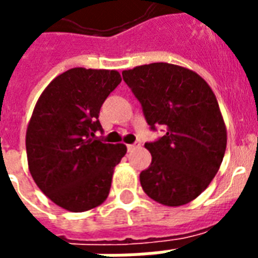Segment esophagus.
<instances>
[{"instance_id": "1", "label": "esophagus", "mask_w": 258, "mask_h": 258, "mask_svg": "<svg viewBox=\"0 0 258 258\" xmlns=\"http://www.w3.org/2000/svg\"><path fill=\"white\" fill-rule=\"evenodd\" d=\"M139 147H141V143H134V145H128L127 146V150H128L130 153H131V151H134V150L135 149H139Z\"/></svg>"}]
</instances>
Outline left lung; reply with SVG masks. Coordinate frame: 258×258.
I'll use <instances>...</instances> for the list:
<instances>
[{"label": "left lung", "instance_id": "1", "mask_svg": "<svg viewBox=\"0 0 258 258\" xmlns=\"http://www.w3.org/2000/svg\"><path fill=\"white\" fill-rule=\"evenodd\" d=\"M151 128L166 134L145 147L151 165L141 172L145 192L165 206H182L205 191L220 170L228 134L217 97L194 71L153 62L121 72Z\"/></svg>", "mask_w": 258, "mask_h": 258}]
</instances>
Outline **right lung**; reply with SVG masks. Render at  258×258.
Segmentation results:
<instances>
[{"mask_svg": "<svg viewBox=\"0 0 258 258\" xmlns=\"http://www.w3.org/2000/svg\"><path fill=\"white\" fill-rule=\"evenodd\" d=\"M121 82L115 70L72 68L46 86L26 128L30 175L53 204L82 213L107 200L123 143L95 139L101 104Z\"/></svg>", "mask_w": 258, "mask_h": 258, "instance_id": "obj_1", "label": "right lung"}]
</instances>
